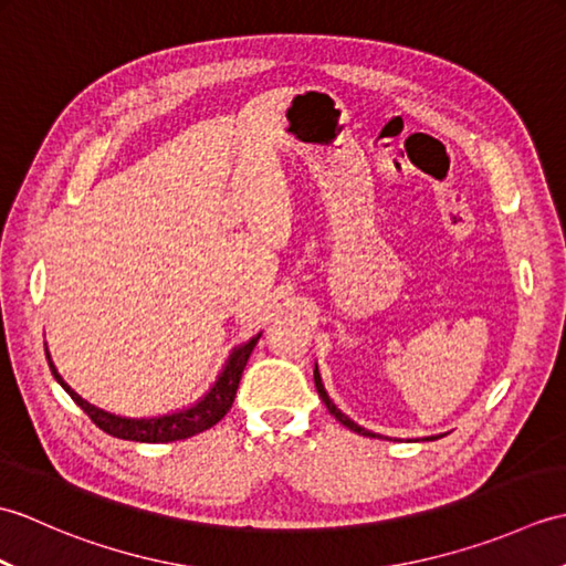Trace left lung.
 <instances>
[{
	"label": "left lung",
	"instance_id": "8db88e82",
	"mask_svg": "<svg viewBox=\"0 0 566 566\" xmlns=\"http://www.w3.org/2000/svg\"><path fill=\"white\" fill-rule=\"evenodd\" d=\"M314 381H316V389H318V396H321V399H323V403H326V408H328V411L335 416V418H338L340 420V423L345 426V428H350V430H355V432H359V436H367V438H377V432H369V430H365L363 426H357L355 423V420H350V418H347L343 411H340V408L338 406H335L333 401H331V396L326 394V389H323V381H321V375H318V367L314 369ZM438 438H442V436H430V438H426V440H438Z\"/></svg>",
	"mask_w": 566,
	"mask_h": 566
}]
</instances>
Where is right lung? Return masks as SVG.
Returning a JSON list of instances; mask_svg holds the SVG:
<instances>
[{"mask_svg": "<svg viewBox=\"0 0 566 566\" xmlns=\"http://www.w3.org/2000/svg\"><path fill=\"white\" fill-rule=\"evenodd\" d=\"M258 340H260V333L255 338H250L245 345L235 347L231 357H228L219 379H216V384L203 399H199L195 406L182 408V411L170 413V416H158V418H122L109 411H102V408L84 401L77 391H72L67 387V381L57 375L51 355L45 353V357H48V367H51L60 387H63L70 394V399L92 418V423L102 428L104 432H109L114 438L136 440V442H175V440H185V438L197 436V432L209 430L211 426L219 423L228 411H231L240 377H243L248 357L252 353V347L258 345Z\"/></svg>", "mask_w": 566, "mask_h": 566, "instance_id": "obj_1", "label": "right lung"}]
</instances>
